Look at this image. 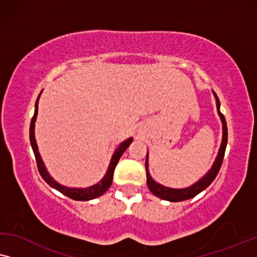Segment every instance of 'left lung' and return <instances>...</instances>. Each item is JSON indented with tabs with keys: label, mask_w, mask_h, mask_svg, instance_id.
<instances>
[{
	"label": "left lung",
	"mask_w": 257,
	"mask_h": 257,
	"mask_svg": "<svg viewBox=\"0 0 257 257\" xmlns=\"http://www.w3.org/2000/svg\"><path fill=\"white\" fill-rule=\"evenodd\" d=\"M216 101V109H218V114L220 118H221L222 122V142L221 146H220L218 156H216L214 163H213L212 168L209 171L206 173V175L202 177L201 179L198 180L196 184L191 185L189 187H185V189H171V187H166L161 185L160 183L155 182L153 179V177L150 176L149 173V163H148V153H147V158H146V171H147V183H148V187L149 190L153 192L155 196L161 198V199L168 200V201H173V202H178V201H183V200H187L191 199V198L196 197L197 194H199L201 191H204L206 187H208L211 185L213 180L215 179L216 175H218L220 168H221L222 161H223V156H225V151H226V146H227V139H228V133H227V124H226V118L220 111V101L216 96V94L213 92Z\"/></svg>",
	"instance_id": "left-lung-1"
}]
</instances>
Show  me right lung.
Returning a JSON list of instances; mask_svg holds the SVG:
<instances>
[{"instance_id":"obj_1","label":"right lung","mask_w":257,"mask_h":257,"mask_svg":"<svg viewBox=\"0 0 257 257\" xmlns=\"http://www.w3.org/2000/svg\"><path fill=\"white\" fill-rule=\"evenodd\" d=\"M39 96H41V94H39L37 100H36L35 114L31 118V123H30V143H31L32 150H34L36 162H37L38 171H39V173H41V176L43 177V179H44L50 186L53 187V189L59 191V192H61L63 194H65V196H67L68 198H71V199H73V200L86 201V200H92V199H94V198L102 196V194L110 187L111 182H113V175H114L115 166H116V164L118 163V161H120L122 154L124 153L125 149H127V148L130 146V143L133 142V139L130 137V139L123 141V142H122L120 146H118L116 149H115L113 156H111L110 163H109V166H108L106 175H104L103 178L101 179L99 183L95 184V185L85 187V189H81V187H80V189H77V187H67V186L60 185L59 183H57L56 180L53 179L51 176H50V173L48 172V170H46L45 165H44V162H43L41 155H39L37 143H36L35 122H36V118H37V114H38Z\"/></svg>"}]
</instances>
